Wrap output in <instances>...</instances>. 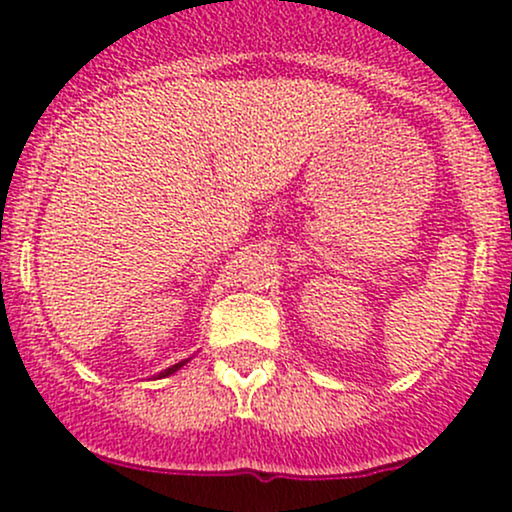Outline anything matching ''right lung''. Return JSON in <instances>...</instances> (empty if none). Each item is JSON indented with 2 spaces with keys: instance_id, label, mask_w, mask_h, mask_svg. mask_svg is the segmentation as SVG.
Segmentation results:
<instances>
[{
  "instance_id": "right-lung-1",
  "label": "right lung",
  "mask_w": 512,
  "mask_h": 512,
  "mask_svg": "<svg viewBox=\"0 0 512 512\" xmlns=\"http://www.w3.org/2000/svg\"><path fill=\"white\" fill-rule=\"evenodd\" d=\"M185 361H188V359H185ZM185 361H178V364H173V366H168V369H165V371H160V374H158V379H163V376H170V374H175V371H178L180 366H185Z\"/></svg>"
}]
</instances>
